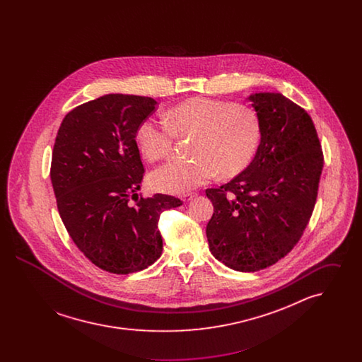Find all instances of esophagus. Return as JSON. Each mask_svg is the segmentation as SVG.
<instances>
[{"instance_id": "esophagus-1", "label": "esophagus", "mask_w": 362, "mask_h": 362, "mask_svg": "<svg viewBox=\"0 0 362 362\" xmlns=\"http://www.w3.org/2000/svg\"><path fill=\"white\" fill-rule=\"evenodd\" d=\"M194 197H197V192H187L182 198H183V201H191Z\"/></svg>"}]
</instances>
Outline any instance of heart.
<instances>
[{
    "label": "heart",
    "instance_id": "1",
    "mask_svg": "<svg viewBox=\"0 0 362 362\" xmlns=\"http://www.w3.org/2000/svg\"><path fill=\"white\" fill-rule=\"evenodd\" d=\"M168 122L145 119L138 124L136 144L149 161L171 155L177 137H194L191 160H173L151 175L157 191L185 194L211 180L243 173L254 160L262 139L258 112L244 104L211 98H191L176 104Z\"/></svg>",
    "mask_w": 362,
    "mask_h": 362
}]
</instances>
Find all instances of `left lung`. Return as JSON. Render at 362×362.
I'll return each instance as SVG.
<instances>
[{
  "mask_svg": "<svg viewBox=\"0 0 362 362\" xmlns=\"http://www.w3.org/2000/svg\"><path fill=\"white\" fill-rule=\"evenodd\" d=\"M262 123L251 164L218 189L206 236L213 257L238 272H259L301 239L317 198L325 157L308 112L281 93L248 98Z\"/></svg>",
  "mask_w": 362,
  "mask_h": 362,
  "instance_id": "left-lung-1",
  "label": "left lung"
}]
</instances>
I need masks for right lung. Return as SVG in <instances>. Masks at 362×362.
<instances>
[{"label":"right lung","instance_id":"1","mask_svg":"<svg viewBox=\"0 0 362 362\" xmlns=\"http://www.w3.org/2000/svg\"><path fill=\"white\" fill-rule=\"evenodd\" d=\"M156 104L104 95L68 112L55 138L50 176L59 216L78 250L108 273L130 274L155 263L163 251L160 216L183 204L165 194L138 198L145 170L136 130Z\"/></svg>","mask_w":362,"mask_h":362}]
</instances>
